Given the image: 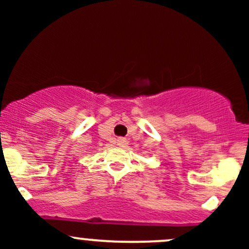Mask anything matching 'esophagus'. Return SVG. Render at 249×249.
I'll return each instance as SVG.
<instances>
[{"mask_svg":"<svg viewBox=\"0 0 249 249\" xmlns=\"http://www.w3.org/2000/svg\"><path fill=\"white\" fill-rule=\"evenodd\" d=\"M117 142H118V145H121V146H123V145L126 144V139L122 138V137H121V138L117 139Z\"/></svg>","mask_w":249,"mask_h":249,"instance_id":"esophagus-1","label":"esophagus"}]
</instances>
